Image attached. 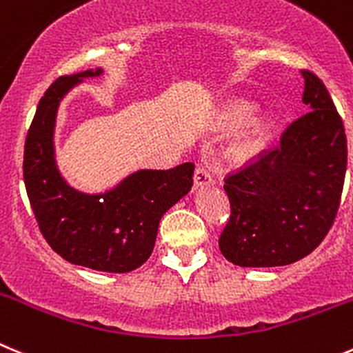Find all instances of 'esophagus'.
<instances>
[{"mask_svg": "<svg viewBox=\"0 0 353 353\" xmlns=\"http://www.w3.org/2000/svg\"><path fill=\"white\" fill-rule=\"evenodd\" d=\"M214 179L211 171L208 168L199 166L196 171H194V185L196 189H201V187H206V185H213Z\"/></svg>", "mask_w": 353, "mask_h": 353, "instance_id": "obj_1", "label": "esophagus"}]
</instances>
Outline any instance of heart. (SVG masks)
Here are the masks:
<instances>
[{
  "mask_svg": "<svg viewBox=\"0 0 353 353\" xmlns=\"http://www.w3.org/2000/svg\"><path fill=\"white\" fill-rule=\"evenodd\" d=\"M254 110L253 103L246 100H232L214 117L213 132L216 135H229L241 130L223 150V157L234 166H244L256 159L272 139V119L267 116L253 117Z\"/></svg>",
  "mask_w": 353,
  "mask_h": 353,
  "instance_id": "1",
  "label": "heart"
}]
</instances>
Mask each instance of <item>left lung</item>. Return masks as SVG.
<instances>
[{
    "mask_svg": "<svg viewBox=\"0 0 353 353\" xmlns=\"http://www.w3.org/2000/svg\"><path fill=\"white\" fill-rule=\"evenodd\" d=\"M303 103L281 145L225 180L230 220L220 251L239 267H283L310 254L330 232L347 171L343 121L308 70Z\"/></svg>",
    "mask_w": 353,
    "mask_h": 353,
    "instance_id": "left-lung-1",
    "label": "left lung"
}]
</instances>
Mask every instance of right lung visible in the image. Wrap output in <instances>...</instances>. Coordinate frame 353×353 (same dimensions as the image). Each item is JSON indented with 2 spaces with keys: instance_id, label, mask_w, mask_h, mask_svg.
<instances>
[{
  "instance_id": "add662e5",
  "label": "right lung",
  "mask_w": 353,
  "mask_h": 353,
  "mask_svg": "<svg viewBox=\"0 0 353 353\" xmlns=\"http://www.w3.org/2000/svg\"><path fill=\"white\" fill-rule=\"evenodd\" d=\"M102 67L62 76L41 97L23 149V182L39 230L63 260L112 274H126L149 260L163 214L187 196L194 164L171 170H137L105 192L74 189L55 159L57 112L63 97Z\"/></svg>"
}]
</instances>
